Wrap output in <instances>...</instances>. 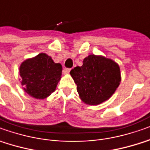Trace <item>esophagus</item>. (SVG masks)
<instances>
[{"mask_svg":"<svg viewBox=\"0 0 150 150\" xmlns=\"http://www.w3.org/2000/svg\"><path fill=\"white\" fill-rule=\"evenodd\" d=\"M70 70H71L70 69H64L63 72H64V74H68V73H69V72H70Z\"/></svg>","mask_w":150,"mask_h":150,"instance_id":"1","label":"esophagus"}]
</instances>
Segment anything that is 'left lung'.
<instances>
[{
	"instance_id": "obj_1",
	"label": "left lung",
	"mask_w": 150,
	"mask_h": 150,
	"mask_svg": "<svg viewBox=\"0 0 150 150\" xmlns=\"http://www.w3.org/2000/svg\"><path fill=\"white\" fill-rule=\"evenodd\" d=\"M79 97L85 104L98 105L108 100L120 85V67L103 55L90 54L81 67L70 71Z\"/></svg>"
}]
</instances>
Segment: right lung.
Instances as JSON below:
<instances>
[{
    "instance_id": "obj_1",
    "label": "right lung",
    "mask_w": 150,
    "mask_h": 150,
    "mask_svg": "<svg viewBox=\"0 0 150 150\" xmlns=\"http://www.w3.org/2000/svg\"><path fill=\"white\" fill-rule=\"evenodd\" d=\"M19 79L23 91L30 96L43 100L51 95L61 79L62 65L47 54L27 59L19 66Z\"/></svg>"
}]
</instances>
